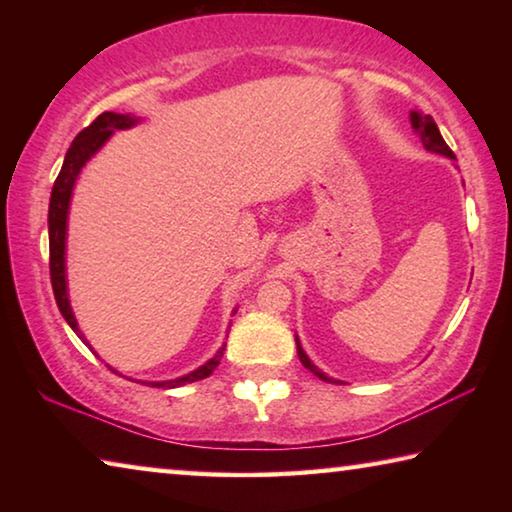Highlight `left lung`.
<instances>
[{
  "label": "left lung",
  "mask_w": 512,
  "mask_h": 512,
  "mask_svg": "<svg viewBox=\"0 0 512 512\" xmlns=\"http://www.w3.org/2000/svg\"><path fill=\"white\" fill-rule=\"evenodd\" d=\"M411 124H413L415 131L420 133V140H422V144H424V149L433 151V153H440V155H447V158L456 160L454 151L449 149L447 142L443 140V135H440V131H438L436 121H433L429 115H420V112H411ZM296 345H298V357H300V361H302V366L314 372V375H316L318 379L329 381V384H332V381H336V379H332V377H327L325 372H320V370L314 366V363L309 361V357L305 354V350H302V345H300L298 339H296Z\"/></svg>",
  "instance_id": "1"
}]
</instances>
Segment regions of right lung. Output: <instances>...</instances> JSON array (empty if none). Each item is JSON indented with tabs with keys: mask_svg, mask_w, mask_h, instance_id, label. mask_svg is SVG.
Returning a JSON list of instances; mask_svg holds the SVG:
<instances>
[{
	"mask_svg": "<svg viewBox=\"0 0 512 512\" xmlns=\"http://www.w3.org/2000/svg\"><path fill=\"white\" fill-rule=\"evenodd\" d=\"M137 119L128 115H117V112H103L97 119L92 121L88 128L74 137L72 146H69L65 153L63 169H60L54 189H51V201H49V275H51V289H54L56 305L60 314L74 329L76 334L81 336V329L76 325V318L72 314V307H69L67 300V284H65V230H67V210H69V196H72V187L76 183V176L85 162L90 160V155L101 149V144L108 140V137L121 131V128H131ZM83 339V336H81ZM223 348L214 354V357L194 372H189L185 377L171 379V381H155V388H178L183 384H192V381L210 377L214 368L219 366L223 357Z\"/></svg>",
	"mask_w": 512,
	"mask_h": 512,
	"instance_id": "right-lung-1",
	"label": "right lung"
}]
</instances>
